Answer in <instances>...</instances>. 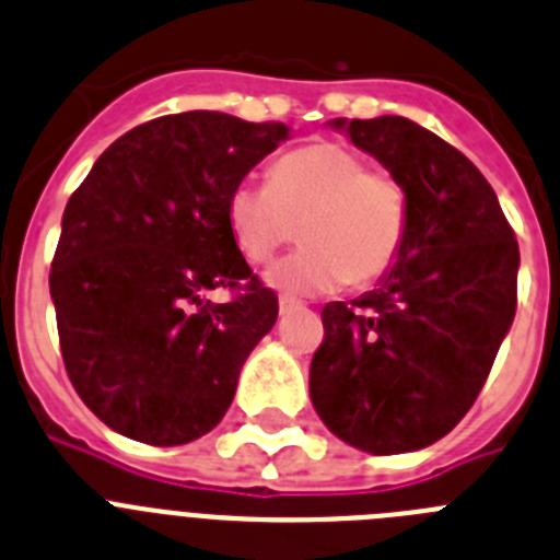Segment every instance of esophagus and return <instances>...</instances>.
<instances>
[{
    "label": "esophagus",
    "mask_w": 560,
    "mask_h": 560,
    "mask_svg": "<svg viewBox=\"0 0 560 560\" xmlns=\"http://www.w3.org/2000/svg\"><path fill=\"white\" fill-rule=\"evenodd\" d=\"M299 310H304V304H301V301L281 295V299H279V313L281 315H293V313H299Z\"/></svg>",
    "instance_id": "obj_1"
}]
</instances>
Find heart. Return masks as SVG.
Wrapping results in <instances>:
<instances>
[{
    "instance_id": "obj_1",
    "label": "heart",
    "mask_w": 560,
    "mask_h": 560,
    "mask_svg": "<svg viewBox=\"0 0 560 560\" xmlns=\"http://www.w3.org/2000/svg\"><path fill=\"white\" fill-rule=\"evenodd\" d=\"M231 236L250 265H267L301 233L304 247L267 270L287 295H318L343 281L369 287L406 245L400 179L340 143H310L270 165L267 186L240 183L225 206ZM302 231H298V225Z\"/></svg>"
}]
</instances>
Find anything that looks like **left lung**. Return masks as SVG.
I'll use <instances>...</instances> for the list:
<instances>
[{
    "instance_id": "left-lung-1",
    "label": "left lung",
    "mask_w": 560,
    "mask_h": 560,
    "mask_svg": "<svg viewBox=\"0 0 560 560\" xmlns=\"http://www.w3.org/2000/svg\"><path fill=\"white\" fill-rule=\"evenodd\" d=\"M343 126V120H335ZM408 197L400 259L361 299L324 307L310 397L354 448H425L468 415L515 315L518 242L482 172L397 115L349 120Z\"/></svg>"
}]
</instances>
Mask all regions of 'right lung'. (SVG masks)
<instances>
[{"mask_svg": "<svg viewBox=\"0 0 560 560\" xmlns=\"http://www.w3.org/2000/svg\"><path fill=\"white\" fill-rule=\"evenodd\" d=\"M284 124L179 112L135 126L72 191L50 267L61 358L112 431L186 445L225 417L279 315L228 228V197ZM228 289L225 305L205 301Z\"/></svg>", "mask_w": 560, "mask_h": 560, "instance_id": "right-lung-1", "label": "right lung"}]
</instances>
